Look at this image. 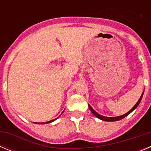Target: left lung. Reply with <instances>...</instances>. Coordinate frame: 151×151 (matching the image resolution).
I'll list each match as a JSON object with an SVG mask.
<instances>
[{
	"label": "left lung",
	"instance_id": "obj_1",
	"mask_svg": "<svg viewBox=\"0 0 151 151\" xmlns=\"http://www.w3.org/2000/svg\"><path fill=\"white\" fill-rule=\"evenodd\" d=\"M143 94H144V92H143V93H142V94H141V97H140V98H139V100H138V102L136 103V104L134 105V106H133V107L132 108V109H131V110H129V112H128V113H125V114H124V115L119 116H116V117H106V116H104L100 115L99 113H97V112H96L95 110H94V109H93V108H92L91 106H90V105H88V106H89V108H90V110H91V113H93V114H94V115L96 117H97V118L100 119H101V120L107 121V122H114V121H118V120H120V119H123L124 117L127 116L129 115V114H130V113H132V112L133 110H135L136 108H137V106H138V105H139V104H140V102H141V99H142V97H143Z\"/></svg>",
	"mask_w": 151,
	"mask_h": 151
}]
</instances>
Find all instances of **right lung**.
Segmentation results:
<instances>
[{"instance_id": "obj_1", "label": "right lung", "mask_w": 151, "mask_h": 151, "mask_svg": "<svg viewBox=\"0 0 151 151\" xmlns=\"http://www.w3.org/2000/svg\"><path fill=\"white\" fill-rule=\"evenodd\" d=\"M57 119H53V120L49 121V122H35V123H36V124H47V123H49V122H53V121L56 120Z\"/></svg>"}]
</instances>
